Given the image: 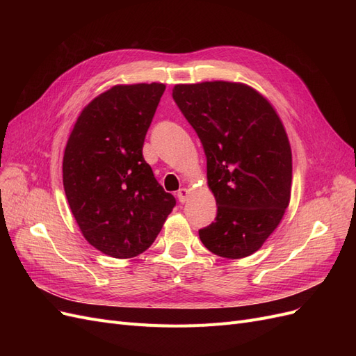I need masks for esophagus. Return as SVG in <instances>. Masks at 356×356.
<instances>
[{
	"label": "esophagus",
	"mask_w": 356,
	"mask_h": 356,
	"mask_svg": "<svg viewBox=\"0 0 356 356\" xmlns=\"http://www.w3.org/2000/svg\"><path fill=\"white\" fill-rule=\"evenodd\" d=\"M177 196H178V200H179L181 203H186V202L188 200V196H190V190H187V188H179L178 193H177Z\"/></svg>",
	"instance_id": "1"
}]
</instances>
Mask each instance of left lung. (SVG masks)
Returning <instances> with one entry per match:
<instances>
[{
	"mask_svg": "<svg viewBox=\"0 0 356 356\" xmlns=\"http://www.w3.org/2000/svg\"><path fill=\"white\" fill-rule=\"evenodd\" d=\"M172 98L203 145L218 207L202 243L232 260L254 254L289 204L293 157L281 118L243 83L177 84Z\"/></svg>",
	"mask_w": 356,
	"mask_h": 356,
	"instance_id": "obj_1",
	"label": "left lung"
}]
</instances>
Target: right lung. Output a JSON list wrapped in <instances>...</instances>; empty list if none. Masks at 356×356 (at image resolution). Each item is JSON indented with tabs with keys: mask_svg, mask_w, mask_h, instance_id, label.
I'll return each instance as SVG.
<instances>
[{
	"mask_svg": "<svg viewBox=\"0 0 356 356\" xmlns=\"http://www.w3.org/2000/svg\"><path fill=\"white\" fill-rule=\"evenodd\" d=\"M161 83L118 84L79 115L63 154V188L92 246L114 258L148 250L175 207L143 156Z\"/></svg>",
	"mask_w": 356,
	"mask_h": 356,
	"instance_id": "obj_1",
	"label": "right lung"
}]
</instances>
